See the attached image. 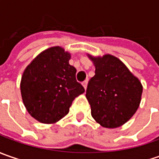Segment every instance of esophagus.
Segmentation results:
<instances>
[{"label":"esophagus","mask_w":159,"mask_h":159,"mask_svg":"<svg viewBox=\"0 0 159 159\" xmlns=\"http://www.w3.org/2000/svg\"><path fill=\"white\" fill-rule=\"evenodd\" d=\"M82 85H83V87H84V89H87V87H88V80H85V81H83Z\"/></svg>","instance_id":"1"}]
</instances>
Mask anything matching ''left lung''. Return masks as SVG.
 <instances>
[{
    "mask_svg": "<svg viewBox=\"0 0 159 159\" xmlns=\"http://www.w3.org/2000/svg\"><path fill=\"white\" fill-rule=\"evenodd\" d=\"M89 57L95 66V76L86 91L91 115L103 127H119L137 111L143 86L117 57L111 55Z\"/></svg>",
    "mask_w": 159,
    "mask_h": 159,
    "instance_id": "1",
    "label": "left lung"
}]
</instances>
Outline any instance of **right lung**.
Wrapping results in <instances>:
<instances>
[{
	"label": "right lung",
	"instance_id": "obj_1",
	"mask_svg": "<svg viewBox=\"0 0 159 159\" xmlns=\"http://www.w3.org/2000/svg\"><path fill=\"white\" fill-rule=\"evenodd\" d=\"M70 56L60 47L41 52L25 70L21 80L24 104L32 117L44 124L64 118L77 96L85 89L76 80Z\"/></svg>",
	"mask_w": 159,
	"mask_h": 159
}]
</instances>
